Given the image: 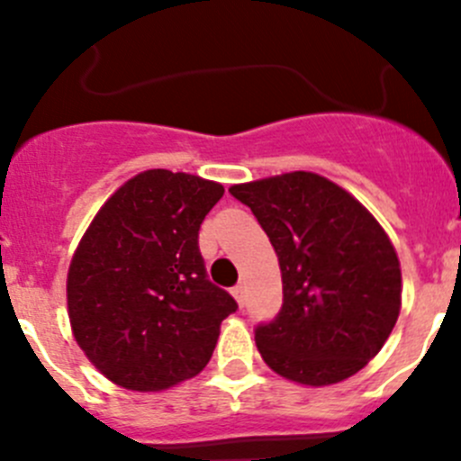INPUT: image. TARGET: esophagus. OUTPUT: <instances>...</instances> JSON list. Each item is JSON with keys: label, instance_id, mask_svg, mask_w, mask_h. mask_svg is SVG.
<instances>
[{"label": "esophagus", "instance_id": "esophagus-1", "mask_svg": "<svg viewBox=\"0 0 461 461\" xmlns=\"http://www.w3.org/2000/svg\"><path fill=\"white\" fill-rule=\"evenodd\" d=\"M231 294H234L236 303H239L240 308H243V303H245V290H243V285H236L234 290H231Z\"/></svg>", "mask_w": 461, "mask_h": 461}]
</instances>
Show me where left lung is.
I'll return each instance as SVG.
<instances>
[{
    "label": "left lung",
    "mask_w": 461,
    "mask_h": 461,
    "mask_svg": "<svg viewBox=\"0 0 461 461\" xmlns=\"http://www.w3.org/2000/svg\"><path fill=\"white\" fill-rule=\"evenodd\" d=\"M278 257L283 308L257 328L276 375L332 385L384 348L402 310V267L379 221L350 192L312 171L231 185Z\"/></svg>",
    "instance_id": "8db88e82"
}]
</instances>
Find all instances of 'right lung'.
Returning a JSON list of instances; mask_svg holds the SVG:
<instances>
[{"label": "right lung", "mask_w": 461, "mask_h": 461, "mask_svg": "<svg viewBox=\"0 0 461 461\" xmlns=\"http://www.w3.org/2000/svg\"><path fill=\"white\" fill-rule=\"evenodd\" d=\"M221 183L147 169L115 189L82 236L67 276L73 337L115 385L160 393L209 364L236 301L198 252Z\"/></svg>", "instance_id": "1"}]
</instances>
